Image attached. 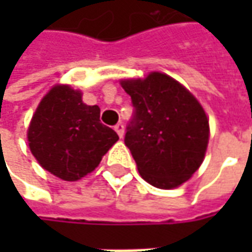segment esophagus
<instances>
[{
  "instance_id": "34e87169",
  "label": "esophagus",
  "mask_w": 252,
  "mask_h": 252,
  "mask_svg": "<svg viewBox=\"0 0 252 252\" xmlns=\"http://www.w3.org/2000/svg\"><path fill=\"white\" fill-rule=\"evenodd\" d=\"M115 130H116V133L119 134V137H123V134H125V126H123V123L122 122H119V123H116L115 125Z\"/></svg>"
}]
</instances>
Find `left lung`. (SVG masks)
Instances as JSON below:
<instances>
[{"label":"left lung","instance_id":"1","mask_svg":"<svg viewBox=\"0 0 252 252\" xmlns=\"http://www.w3.org/2000/svg\"><path fill=\"white\" fill-rule=\"evenodd\" d=\"M133 115L125 144L144 181L161 189L177 188L200 167L209 141V121L196 98L161 73L125 80Z\"/></svg>","mask_w":252,"mask_h":252}]
</instances>
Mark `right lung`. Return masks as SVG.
I'll return each mask as SVG.
<instances>
[{"instance_id": "right-lung-1", "label": "right lung", "mask_w": 252, "mask_h": 252, "mask_svg": "<svg viewBox=\"0 0 252 252\" xmlns=\"http://www.w3.org/2000/svg\"><path fill=\"white\" fill-rule=\"evenodd\" d=\"M99 116V106L85 105L80 91L68 85L53 87L39 103L28 130L34 158L64 181L85 177L119 140Z\"/></svg>"}]
</instances>
